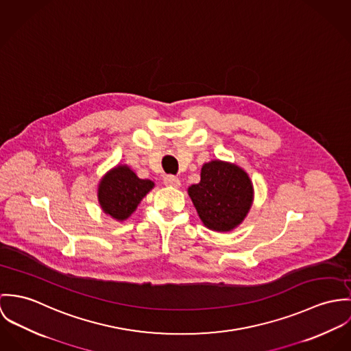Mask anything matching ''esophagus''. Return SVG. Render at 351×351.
<instances>
[{
    "instance_id": "esophagus-1",
    "label": "esophagus",
    "mask_w": 351,
    "mask_h": 351,
    "mask_svg": "<svg viewBox=\"0 0 351 351\" xmlns=\"http://www.w3.org/2000/svg\"><path fill=\"white\" fill-rule=\"evenodd\" d=\"M164 184L167 187H171V189H179L180 187V180L179 178L173 176V175H168L165 179H164Z\"/></svg>"
}]
</instances>
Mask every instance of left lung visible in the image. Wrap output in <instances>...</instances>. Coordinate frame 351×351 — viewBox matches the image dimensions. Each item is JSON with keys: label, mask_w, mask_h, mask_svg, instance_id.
<instances>
[{"label": "left lung", "mask_w": 351, "mask_h": 351, "mask_svg": "<svg viewBox=\"0 0 351 351\" xmlns=\"http://www.w3.org/2000/svg\"><path fill=\"white\" fill-rule=\"evenodd\" d=\"M202 223L218 233L238 228L249 214L254 189L247 172L239 165L211 160L200 169V182L189 187Z\"/></svg>", "instance_id": "8db88e82"}]
</instances>
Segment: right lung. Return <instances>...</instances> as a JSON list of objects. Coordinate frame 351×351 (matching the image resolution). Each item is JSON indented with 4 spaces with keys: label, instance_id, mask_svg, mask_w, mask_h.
<instances>
[{
    "label": "right lung",
    "instance_id": "right-lung-1",
    "mask_svg": "<svg viewBox=\"0 0 351 351\" xmlns=\"http://www.w3.org/2000/svg\"><path fill=\"white\" fill-rule=\"evenodd\" d=\"M155 187L149 179H140L126 164H117L99 180L97 196L102 211L118 222L126 221Z\"/></svg>",
    "mask_w": 351,
    "mask_h": 351
}]
</instances>
